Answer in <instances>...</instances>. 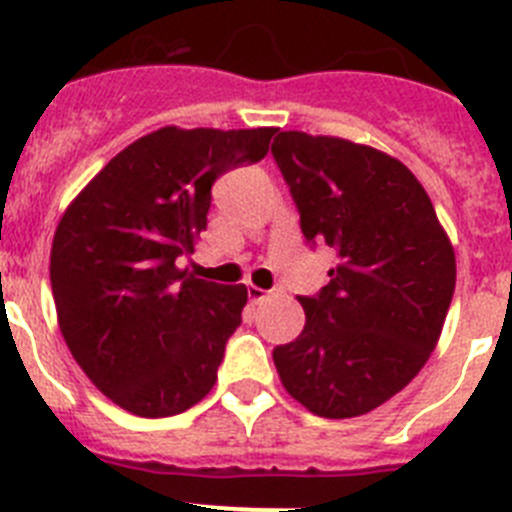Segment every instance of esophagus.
<instances>
[{
    "label": "esophagus",
    "instance_id": "esophagus-1",
    "mask_svg": "<svg viewBox=\"0 0 512 512\" xmlns=\"http://www.w3.org/2000/svg\"><path fill=\"white\" fill-rule=\"evenodd\" d=\"M269 295H271L269 289H261V287H256V284H248V300L251 302H264Z\"/></svg>",
    "mask_w": 512,
    "mask_h": 512
}]
</instances>
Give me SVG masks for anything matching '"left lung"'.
Returning a JSON list of instances; mask_svg holds the SVG:
<instances>
[{
  "mask_svg": "<svg viewBox=\"0 0 512 512\" xmlns=\"http://www.w3.org/2000/svg\"><path fill=\"white\" fill-rule=\"evenodd\" d=\"M310 246L338 253L330 282L300 297L305 328L274 348L287 392L320 418H356L431 356L456 259L431 197L397 158L343 138L279 133L271 146Z\"/></svg>",
  "mask_w": 512,
  "mask_h": 512,
  "instance_id": "obj_1",
  "label": "left lung"
}]
</instances>
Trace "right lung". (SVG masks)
<instances>
[{
  "label": "right lung",
  "instance_id": "obj_1",
  "mask_svg": "<svg viewBox=\"0 0 512 512\" xmlns=\"http://www.w3.org/2000/svg\"><path fill=\"white\" fill-rule=\"evenodd\" d=\"M277 128H161L117 153L58 223V325L97 390L140 418L200 402L241 325L243 284L179 269L207 228L212 184L266 156Z\"/></svg>",
  "mask_w": 512,
  "mask_h": 512
}]
</instances>
